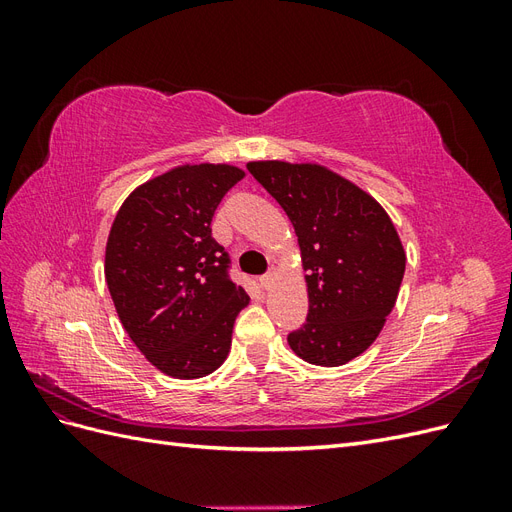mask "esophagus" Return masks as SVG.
Returning a JSON list of instances; mask_svg holds the SVG:
<instances>
[{
  "label": "esophagus",
  "mask_w": 512,
  "mask_h": 512,
  "mask_svg": "<svg viewBox=\"0 0 512 512\" xmlns=\"http://www.w3.org/2000/svg\"><path fill=\"white\" fill-rule=\"evenodd\" d=\"M275 277H277V271H275V267H271L265 275L260 277V286L265 288V290H269L273 286V282H275Z\"/></svg>",
  "instance_id": "34e87169"
}]
</instances>
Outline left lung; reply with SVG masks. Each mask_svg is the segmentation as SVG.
Wrapping results in <instances>:
<instances>
[{
	"instance_id": "left-lung-1",
	"label": "left lung",
	"mask_w": 512,
	"mask_h": 512,
	"mask_svg": "<svg viewBox=\"0 0 512 512\" xmlns=\"http://www.w3.org/2000/svg\"><path fill=\"white\" fill-rule=\"evenodd\" d=\"M290 218L307 271L309 312L288 333L303 361L337 367L365 352L393 312L406 254L374 198L316 164L250 162Z\"/></svg>"
}]
</instances>
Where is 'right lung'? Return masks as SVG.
<instances>
[{
  "label": "right lung",
  "instance_id": "add662e5",
  "mask_svg": "<svg viewBox=\"0 0 512 512\" xmlns=\"http://www.w3.org/2000/svg\"><path fill=\"white\" fill-rule=\"evenodd\" d=\"M243 175L228 164L179 166L136 188L108 235L104 273L123 329L173 378L218 369L250 303L211 237L215 209Z\"/></svg>",
  "mask_w": 512,
  "mask_h": 512
}]
</instances>
